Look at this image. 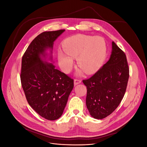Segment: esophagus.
Wrapping results in <instances>:
<instances>
[{
	"mask_svg": "<svg viewBox=\"0 0 147 147\" xmlns=\"http://www.w3.org/2000/svg\"><path fill=\"white\" fill-rule=\"evenodd\" d=\"M82 82L81 80H79V79H75L74 80V84L75 85H77L78 84H80Z\"/></svg>",
	"mask_w": 147,
	"mask_h": 147,
	"instance_id": "1",
	"label": "esophagus"
}]
</instances>
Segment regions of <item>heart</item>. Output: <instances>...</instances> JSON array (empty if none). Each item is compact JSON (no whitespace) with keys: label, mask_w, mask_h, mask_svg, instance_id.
<instances>
[{"label":"heart","mask_w":147,"mask_h":147,"mask_svg":"<svg viewBox=\"0 0 147 147\" xmlns=\"http://www.w3.org/2000/svg\"><path fill=\"white\" fill-rule=\"evenodd\" d=\"M63 47L65 53H60L59 63L64 70L68 71L77 57V65L86 74L98 70L105 59L107 46L100 37L78 34L65 39Z\"/></svg>","instance_id":"obj_1"}]
</instances>
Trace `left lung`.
<instances>
[{
  "mask_svg": "<svg viewBox=\"0 0 147 147\" xmlns=\"http://www.w3.org/2000/svg\"><path fill=\"white\" fill-rule=\"evenodd\" d=\"M129 77L125 53L112 42L109 60L91 77L83 80L87 88L86 104L92 117L103 119L114 112L125 94Z\"/></svg>",
  "mask_w": 147,
  "mask_h": 147,
  "instance_id": "obj_1",
  "label": "left lung"
}]
</instances>
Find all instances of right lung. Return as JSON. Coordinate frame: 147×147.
Returning <instances> with one entry per match:
<instances>
[{
    "label": "right lung",
    "instance_id": "1",
    "mask_svg": "<svg viewBox=\"0 0 147 147\" xmlns=\"http://www.w3.org/2000/svg\"><path fill=\"white\" fill-rule=\"evenodd\" d=\"M65 31L43 32L35 37L22 57L21 82L26 99L38 115L48 120L59 118L74 88V80L42 60L47 49ZM52 59V57H51Z\"/></svg>",
    "mask_w": 147,
    "mask_h": 147
}]
</instances>
